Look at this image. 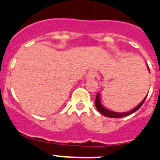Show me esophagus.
<instances>
[{
  "mask_svg": "<svg viewBox=\"0 0 160 160\" xmlns=\"http://www.w3.org/2000/svg\"><path fill=\"white\" fill-rule=\"evenodd\" d=\"M96 76V72L94 70H90V71L88 72L87 74V79H89V80H92V79H94Z\"/></svg>",
  "mask_w": 160,
  "mask_h": 160,
  "instance_id": "34e87169",
  "label": "esophagus"
}]
</instances>
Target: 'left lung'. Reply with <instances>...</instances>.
Wrapping results in <instances>:
<instances>
[{"instance_id": "obj_1", "label": "left lung", "mask_w": 160, "mask_h": 160, "mask_svg": "<svg viewBox=\"0 0 160 160\" xmlns=\"http://www.w3.org/2000/svg\"><path fill=\"white\" fill-rule=\"evenodd\" d=\"M148 69H149V67H148ZM146 98H147V96L144 98V100L141 102V103L138 105L137 107L135 108L133 110L130 111V112H124V113H119V112H112V111H109V110H108V109L105 108H103V106H102L101 103H100V94H99V93H97V95H96V100H95V105H96V109H97V110L99 111V112H100L102 115H103V116H107V117H110V118H121V117H123V116H129V115L132 114V113H134L135 112H136V111H137L138 109H139V108L142 106V105H143V103H144L145 100H146Z\"/></svg>"}]
</instances>
